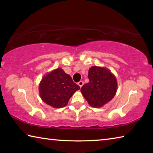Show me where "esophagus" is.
<instances>
[{
    "mask_svg": "<svg viewBox=\"0 0 153 153\" xmlns=\"http://www.w3.org/2000/svg\"><path fill=\"white\" fill-rule=\"evenodd\" d=\"M77 84L79 85V86L80 88H82V86H83V85H84V82L80 81V82H79L78 83H77Z\"/></svg>",
    "mask_w": 153,
    "mask_h": 153,
    "instance_id": "obj_1",
    "label": "esophagus"
}]
</instances>
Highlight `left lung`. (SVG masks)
Here are the masks:
<instances>
[{
	"label": "left lung",
	"instance_id": "1",
	"mask_svg": "<svg viewBox=\"0 0 153 153\" xmlns=\"http://www.w3.org/2000/svg\"><path fill=\"white\" fill-rule=\"evenodd\" d=\"M88 79L89 82L82 87L81 92L91 107H102L115 97L117 79L109 69L92 66L89 69Z\"/></svg>",
	"mask_w": 153,
	"mask_h": 153
}]
</instances>
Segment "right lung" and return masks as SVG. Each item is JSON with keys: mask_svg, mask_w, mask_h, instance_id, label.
<instances>
[{"mask_svg": "<svg viewBox=\"0 0 153 153\" xmlns=\"http://www.w3.org/2000/svg\"><path fill=\"white\" fill-rule=\"evenodd\" d=\"M80 89L61 68L46 74L39 84V94L46 104L53 108L65 107L75 92Z\"/></svg>", "mask_w": 153, "mask_h": 153, "instance_id": "1", "label": "right lung"}]
</instances>
